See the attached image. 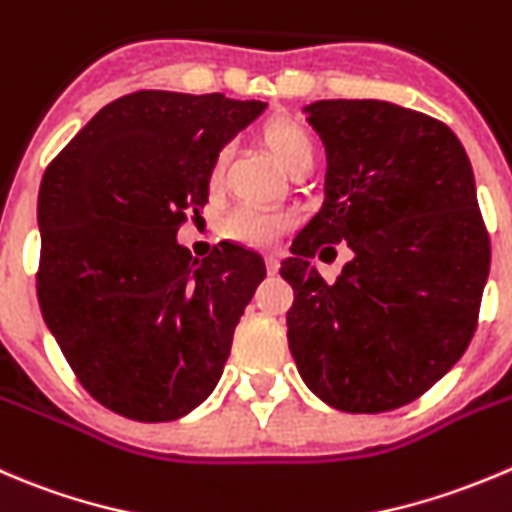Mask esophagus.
Listing matches in <instances>:
<instances>
[{
  "mask_svg": "<svg viewBox=\"0 0 512 512\" xmlns=\"http://www.w3.org/2000/svg\"><path fill=\"white\" fill-rule=\"evenodd\" d=\"M265 265L270 275H277V270H280V260H277V255H265Z\"/></svg>",
  "mask_w": 512,
  "mask_h": 512,
  "instance_id": "34e87169",
  "label": "esophagus"
}]
</instances>
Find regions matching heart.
I'll return each instance as SVG.
<instances>
[{
	"instance_id": "b5f03b06",
	"label": "heart",
	"mask_w": 512,
	"mask_h": 512,
	"mask_svg": "<svg viewBox=\"0 0 512 512\" xmlns=\"http://www.w3.org/2000/svg\"><path fill=\"white\" fill-rule=\"evenodd\" d=\"M262 145L267 147L272 157L285 167L287 172H297L302 167H310L315 160V140L307 132L305 124L292 117H272L262 124L260 130ZM230 150L222 147L210 165V185L217 187L225 177ZM292 217L287 212L257 210V207H237L235 212L225 217L222 232L230 240L242 242L250 247H270L285 230H290Z\"/></svg>"
}]
</instances>
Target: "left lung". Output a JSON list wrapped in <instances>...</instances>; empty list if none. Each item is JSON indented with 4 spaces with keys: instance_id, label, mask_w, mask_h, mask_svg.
Here are the masks:
<instances>
[{
    "instance_id": "8db88e82",
    "label": "left lung",
    "mask_w": 512,
    "mask_h": 512,
    "mask_svg": "<svg viewBox=\"0 0 512 512\" xmlns=\"http://www.w3.org/2000/svg\"><path fill=\"white\" fill-rule=\"evenodd\" d=\"M307 112L325 202L280 267L295 292L287 342L322 403L388 413L428 393L478 327L490 237L473 167L448 124L415 109L322 99ZM340 241L356 257L325 283L309 260Z\"/></svg>"
}]
</instances>
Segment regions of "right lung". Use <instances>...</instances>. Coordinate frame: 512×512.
I'll return each instance as SVG.
<instances>
[{
	"label": "right lung",
	"instance_id": "1",
	"mask_svg": "<svg viewBox=\"0 0 512 512\" xmlns=\"http://www.w3.org/2000/svg\"><path fill=\"white\" fill-rule=\"evenodd\" d=\"M262 109L217 92L124 94L44 172L42 317L79 385L122 418L177 420L220 380L265 262L235 242L195 260L175 235L205 210L217 152Z\"/></svg>",
	"mask_w": 512,
	"mask_h": 512
}]
</instances>
